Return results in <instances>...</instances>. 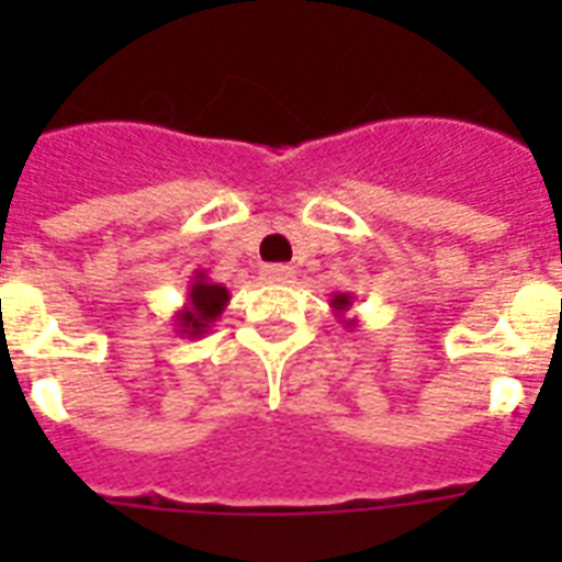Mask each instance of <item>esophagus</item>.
<instances>
[{
  "mask_svg": "<svg viewBox=\"0 0 562 562\" xmlns=\"http://www.w3.org/2000/svg\"><path fill=\"white\" fill-rule=\"evenodd\" d=\"M294 271H291L289 265H265L262 268V280L273 282V285H282V282H291Z\"/></svg>",
  "mask_w": 562,
  "mask_h": 562,
  "instance_id": "34e87169",
  "label": "esophagus"
}]
</instances>
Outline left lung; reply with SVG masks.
I'll return each instance as SVG.
<instances>
[{"label": "left lung", "mask_w": 562, "mask_h": 562, "mask_svg": "<svg viewBox=\"0 0 562 562\" xmlns=\"http://www.w3.org/2000/svg\"><path fill=\"white\" fill-rule=\"evenodd\" d=\"M352 303H356L352 294H333V300H329V308L335 312V317H341V324L347 326V329H356V326H359V317H347Z\"/></svg>", "instance_id": "1"}]
</instances>
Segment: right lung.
<instances>
[{
    "mask_svg": "<svg viewBox=\"0 0 562 562\" xmlns=\"http://www.w3.org/2000/svg\"><path fill=\"white\" fill-rule=\"evenodd\" d=\"M229 303L227 285L221 282H212L206 277V271H194L192 282H189L187 303L175 312V329H178L180 338H203L210 333L215 321L224 315V308Z\"/></svg>",
    "mask_w": 562,
    "mask_h": 562,
    "instance_id": "obj_1",
    "label": "right lung"
}]
</instances>
